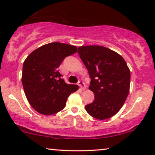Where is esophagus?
Wrapping results in <instances>:
<instances>
[{"label": "esophagus", "instance_id": "34e87169", "mask_svg": "<svg viewBox=\"0 0 155 155\" xmlns=\"http://www.w3.org/2000/svg\"><path fill=\"white\" fill-rule=\"evenodd\" d=\"M78 85H79L80 87H81V90L82 91H85V84H84V82L83 81H79L78 82Z\"/></svg>", "mask_w": 155, "mask_h": 155}]
</instances>
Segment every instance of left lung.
Masks as SVG:
<instances>
[{
    "label": "left lung",
    "mask_w": 155,
    "mask_h": 155,
    "mask_svg": "<svg viewBox=\"0 0 155 155\" xmlns=\"http://www.w3.org/2000/svg\"><path fill=\"white\" fill-rule=\"evenodd\" d=\"M78 53L91 78L89 89L95 95L85 106L91 116L104 120L119 111L130 88L131 74L121 55L102 46H83Z\"/></svg>",
    "instance_id": "1"
}]
</instances>
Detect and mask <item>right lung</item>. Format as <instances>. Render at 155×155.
Returning <instances> with one entry per match:
<instances>
[{
  "instance_id": "right-lung-1",
  "label": "right lung",
  "mask_w": 155,
  "mask_h": 155,
  "mask_svg": "<svg viewBox=\"0 0 155 155\" xmlns=\"http://www.w3.org/2000/svg\"><path fill=\"white\" fill-rule=\"evenodd\" d=\"M75 46L52 42L32 51L23 64L21 81L24 93L34 110L51 115L64 108L68 96L78 90L67 84L58 68L66 57L77 51Z\"/></svg>"
}]
</instances>
